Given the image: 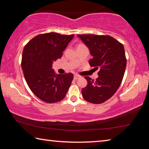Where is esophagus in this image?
<instances>
[{
	"mask_svg": "<svg viewBox=\"0 0 149 149\" xmlns=\"http://www.w3.org/2000/svg\"><path fill=\"white\" fill-rule=\"evenodd\" d=\"M80 77H81V76H79V75H74V79L75 80H77V79H79Z\"/></svg>",
	"mask_w": 149,
	"mask_h": 149,
	"instance_id": "esophagus-1",
	"label": "esophagus"
}]
</instances>
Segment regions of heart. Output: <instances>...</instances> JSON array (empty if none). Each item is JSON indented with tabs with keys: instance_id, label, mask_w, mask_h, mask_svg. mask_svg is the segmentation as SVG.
Segmentation results:
<instances>
[{
	"instance_id": "obj_1",
	"label": "heart",
	"mask_w": 149,
	"mask_h": 149,
	"mask_svg": "<svg viewBox=\"0 0 149 149\" xmlns=\"http://www.w3.org/2000/svg\"><path fill=\"white\" fill-rule=\"evenodd\" d=\"M82 45H82V44H79V45H77V47H80V46H82Z\"/></svg>"
}]
</instances>
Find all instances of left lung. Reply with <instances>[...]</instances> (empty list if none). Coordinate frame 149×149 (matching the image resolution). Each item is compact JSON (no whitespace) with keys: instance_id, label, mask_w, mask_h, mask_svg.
I'll use <instances>...</instances> for the list:
<instances>
[{"instance_id":"obj_1","label":"left lung","mask_w":149,"mask_h":149,"mask_svg":"<svg viewBox=\"0 0 149 149\" xmlns=\"http://www.w3.org/2000/svg\"><path fill=\"white\" fill-rule=\"evenodd\" d=\"M90 50L91 67L99 68V77L85 76L87 85L83 88L84 99L93 104L107 101L116 92L124 75L127 60L123 45L109 35H77Z\"/></svg>"}]
</instances>
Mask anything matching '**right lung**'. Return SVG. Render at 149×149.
Instances as JSON below:
<instances>
[{"instance_id":"1","label":"right lung","mask_w":149,"mask_h":149,"mask_svg":"<svg viewBox=\"0 0 149 149\" xmlns=\"http://www.w3.org/2000/svg\"><path fill=\"white\" fill-rule=\"evenodd\" d=\"M74 35L48 33L37 35L24 47L22 68L27 85L33 94L47 103L65 97L74 79L72 73L56 74L52 63L60 58Z\"/></svg>"}]
</instances>
